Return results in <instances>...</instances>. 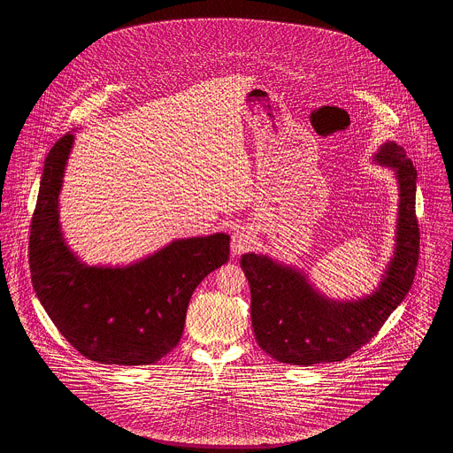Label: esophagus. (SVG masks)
Wrapping results in <instances>:
<instances>
[{"mask_svg":"<svg viewBox=\"0 0 453 453\" xmlns=\"http://www.w3.org/2000/svg\"><path fill=\"white\" fill-rule=\"evenodd\" d=\"M255 244V234L251 229L248 227H241L237 229L236 233L233 234V241H231V251L234 255H241V253H246L253 248Z\"/></svg>","mask_w":453,"mask_h":453,"instance_id":"esophagus-1","label":"esophagus"}]
</instances>
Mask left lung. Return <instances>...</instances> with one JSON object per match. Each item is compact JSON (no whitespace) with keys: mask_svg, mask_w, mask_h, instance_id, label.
I'll return each instance as SVG.
<instances>
[{"mask_svg":"<svg viewBox=\"0 0 453 453\" xmlns=\"http://www.w3.org/2000/svg\"><path fill=\"white\" fill-rule=\"evenodd\" d=\"M373 161L395 173L399 212L394 257L370 296L334 301L318 292L301 270L265 255L241 257V268L251 288V323L257 342L277 362L311 366L345 360L379 333L410 292L419 257L418 173L406 151L394 141L382 144Z\"/></svg>","mask_w":453,"mask_h":453,"instance_id":"1","label":"left lung"}]
</instances>
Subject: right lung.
<instances>
[{
    "instance_id": "right-lung-1",
    "label": "right lung",
    "mask_w": 453,
    "mask_h": 453,
    "mask_svg": "<svg viewBox=\"0 0 453 453\" xmlns=\"http://www.w3.org/2000/svg\"><path fill=\"white\" fill-rule=\"evenodd\" d=\"M74 134L45 157L32 217L28 261L35 294L83 357L108 365H150L178 345L196 285L229 259V236L176 239L127 266H89L65 244L59 194Z\"/></svg>"
}]
</instances>
